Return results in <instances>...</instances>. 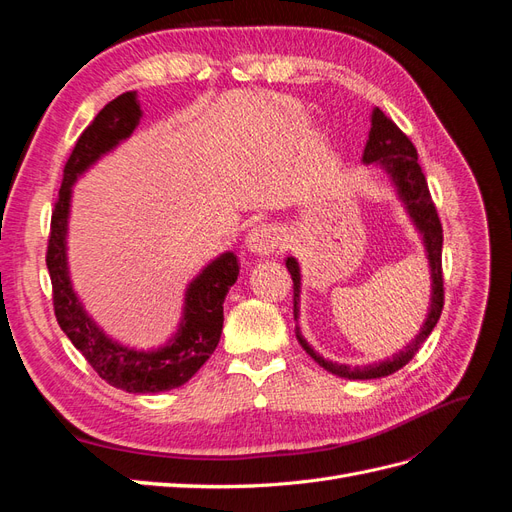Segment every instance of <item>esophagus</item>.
<instances>
[{
    "instance_id": "1",
    "label": "esophagus",
    "mask_w": 512,
    "mask_h": 512,
    "mask_svg": "<svg viewBox=\"0 0 512 512\" xmlns=\"http://www.w3.org/2000/svg\"><path fill=\"white\" fill-rule=\"evenodd\" d=\"M282 241L284 239H282V228L280 226L260 224V226H256V228L247 232L245 247L254 254L267 256V254H273L275 250H280Z\"/></svg>"
}]
</instances>
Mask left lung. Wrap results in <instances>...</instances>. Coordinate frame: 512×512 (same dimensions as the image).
<instances>
[{
	"label": "left lung",
	"mask_w": 512,
	"mask_h": 512,
	"mask_svg": "<svg viewBox=\"0 0 512 512\" xmlns=\"http://www.w3.org/2000/svg\"><path fill=\"white\" fill-rule=\"evenodd\" d=\"M363 164H374L380 166L386 175H389L393 188L399 196L401 203H404L414 228L421 235V241L425 245V256L429 262V273H431V294H429V309L421 331L412 339V342L393 354L391 359H384L371 365H339L333 361H327L320 356L312 346H309L297 324V339L303 346V350L312 356V359L324 367L331 374L348 380H374L384 378L389 374H395L397 369L404 367L412 361V356L423 346L425 339L431 335L433 327H436L442 307H444V282H442V224L438 218V211L433 207V200L427 188L425 175L418 164L416 149L410 143V138L401 132L395 123L386 117L380 108L371 111V130L367 145L363 151ZM286 269L292 275V290H294V320H299V303H301V267L297 258L288 256L286 258Z\"/></svg>",
	"instance_id": "1"
}]
</instances>
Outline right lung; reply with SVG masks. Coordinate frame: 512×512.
<instances>
[{"mask_svg": "<svg viewBox=\"0 0 512 512\" xmlns=\"http://www.w3.org/2000/svg\"><path fill=\"white\" fill-rule=\"evenodd\" d=\"M143 111L136 91H126L108 102L76 141L64 168L59 198L51 218L46 267L51 273L53 305L61 331L98 376L115 389L128 393H162L188 382L207 363L218 348L224 324V299L237 282L239 262L232 252H224L200 271L185 288L183 316L177 333L160 348L136 350L108 337L98 322L87 314L79 294L72 288L68 271V220L72 185L111 153L128 141L141 123Z\"/></svg>", "mask_w": 512, "mask_h": 512, "instance_id": "add662e5", "label": "right lung"}]
</instances>
